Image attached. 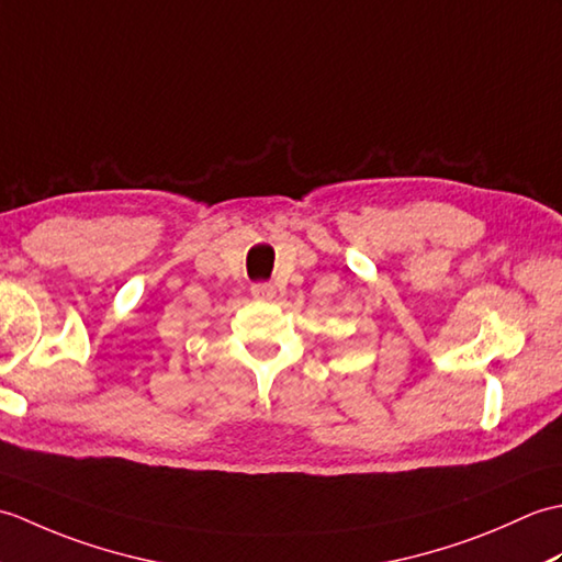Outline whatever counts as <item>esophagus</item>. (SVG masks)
<instances>
[{"mask_svg":"<svg viewBox=\"0 0 562 562\" xmlns=\"http://www.w3.org/2000/svg\"><path fill=\"white\" fill-rule=\"evenodd\" d=\"M250 294H254L256 300L268 302L274 296V284L272 282H258V284H254V288H250Z\"/></svg>","mask_w":562,"mask_h":562,"instance_id":"1","label":"esophagus"}]
</instances>
